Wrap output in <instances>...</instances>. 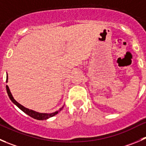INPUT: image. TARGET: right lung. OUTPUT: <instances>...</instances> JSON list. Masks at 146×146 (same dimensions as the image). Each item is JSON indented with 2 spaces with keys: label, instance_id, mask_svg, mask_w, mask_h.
Instances as JSON below:
<instances>
[{
  "label": "right lung",
  "instance_id": "1",
  "mask_svg": "<svg viewBox=\"0 0 146 146\" xmlns=\"http://www.w3.org/2000/svg\"><path fill=\"white\" fill-rule=\"evenodd\" d=\"M6 82H8V74H7V77H6ZM6 90H7V93H8V97H9L10 100H11L12 102H13V103L15 104V105H16V106L19 108V109L21 110L23 112H25L26 114H27L28 115H29L30 117H33V118L36 119V120H47V119H48L49 117H53V116L56 115V114L59 113V112L62 110V108H63V107H64V106H62V108H59L58 110L55 111V112H51V113H41V112H36V111H34V110H30V109H29V108H25L24 106H23V105H21L20 103H19V102H18L17 101H16V100L13 98V95H12L11 92V91H10V89H9V87H8V85H6Z\"/></svg>",
  "mask_w": 146,
  "mask_h": 146
}]
</instances>
